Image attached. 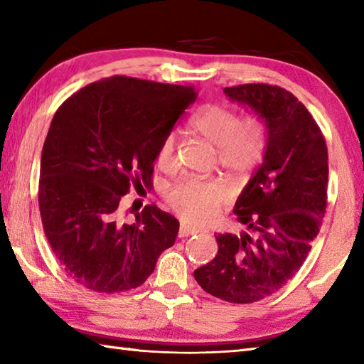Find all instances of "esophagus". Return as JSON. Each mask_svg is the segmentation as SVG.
Instances as JSON below:
<instances>
[{
	"label": "esophagus",
	"instance_id": "esophagus-1",
	"mask_svg": "<svg viewBox=\"0 0 364 364\" xmlns=\"http://www.w3.org/2000/svg\"><path fill=\"white\" fill-rule=\"evenodd\" d=\"M193 234H197V230L194 228H189L186 225H180V231H178V236L180 237H188V236H193Z\"/></svg>",
	"mask_w": 364,
	"mask_h": 364
}]
</instances>
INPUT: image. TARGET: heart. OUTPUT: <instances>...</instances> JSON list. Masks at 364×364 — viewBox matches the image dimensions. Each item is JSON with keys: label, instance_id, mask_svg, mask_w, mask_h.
<instances>
[{"label": "heart", "instance_id": "obj_1", "mask_svg": "<svg viewBox=\"0 0 364 364\" xmlns=\"http://www.w3.org/2000/svg\"><path fill=\"white\" fill-rule=\"evenodd\" d=\"M191 128L196 134L218 149V162L232 173H247L260 162L267 146V132L260 119H242L236 110L225 106H208L200 110ZM175 134L164 139L157 154L159 167L167 168L175 160ZM230 199V188L223 181H200L183 178L167 193L168 204L191 223H207L223 202Z\"/></svg>", "mask_w": 364, "mask_h": 364}]
</instances>
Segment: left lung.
<instances>
[{"mask_svg":"<svg viewBox=\"0 0 364 364\" xmlns=\"http://www.w3.org/2000/svg\"><path fill=\"white\" fill-rule=\"evenodd\" d=\"M267 128L262 165L239 194L241 234H218V254L194 271L199 286L231 304H252L279 291L311 249L328 199V147L311 114L279 86L225 88Z\"/></svg>","mask_w":364,"mask_h":364,"instance_id":"8db88e82","label":"left lung"}]
</instances>
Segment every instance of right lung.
<instances>
[{"label":"right lung","mask_w":364,"mask_h":364,"mask_svg":"<svg viewBox=\"0 0 364 364\" xmlns=\"http://www.w3.org/2000/svg\"><path fill=\"white\" fill-rule=\"evenodd\" d=\"M196 100L193 86L109 77L85 86L54 114L41 152L43 228L67 276L90 291L125 292L152 274L175 244L178 220L156 205L120 225L130 184H151L164 139Z\"/></svg>","instance_id":"add662e5"}]
</instances>
